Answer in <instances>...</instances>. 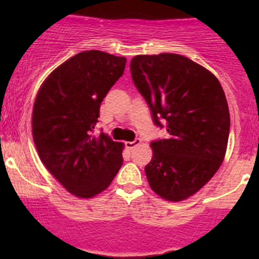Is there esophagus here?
Segmentation results:
<instances>
[{"label": "esophagus", "mask_w": 259, "mask_h": 259, "mask_svg": "<svg viewBox=\"0 0 259 259\" xmlns=\"http://www.w3.org/2000/svg\"><path fill=\"white\" fill-rule=\"evenodd\" d=\"M140 143H141V139L136 137L134 141H127V143H125V146H127L128 149H134V148H136V146L139 145Z\"/></svg>", "instance_id": "34e87169"}]
</instances>
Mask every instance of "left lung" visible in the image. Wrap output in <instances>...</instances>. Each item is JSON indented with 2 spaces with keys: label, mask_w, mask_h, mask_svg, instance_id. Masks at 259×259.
<instances>
[{
  "label": "left lung",
  "mask_w": 259,
  "mask_h": 259,
  "mask_svg": "<svg viewBox=\"0 0 259 259\" xmlns=\"http://www.w3.org/2000/svg\"><path fill=\"white\" fill-rule=\"evenodd\" d=\"M130 68L153 120L167 131V139L150 144L153 157L145 166L150 188L167 201L185 200L224 159L230 111L223 88L209 70L180 54L136 56Z\"/></svg>",
  "instance_id": "8db88e82"
}]
</instances>
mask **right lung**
Returning <instances> with one entry per match:
<instances>
[{"label": "right lung", "instance_id": "add662e5", "mask_svg": "<svg viewBox=\"0 0 259 259\" xmlns=\"http://www.w3.org/2000/svg\"><path fill=\"white\" fill-rule=\"evenodd\" d=\"M124 57L87 50L45 79L36 96L32 135L41 162L70 193L91 198L123 164V144L95 135L100 106L124 72Z\"/></svg>", "mask_w": 259, "mask_h": 259}]
</instances>
